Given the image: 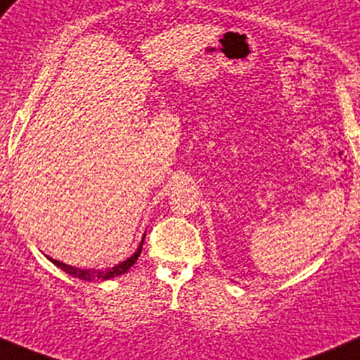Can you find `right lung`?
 <instances>
[{
  "label": "right lung",
  "instance_id": "1",
  "mask_svg": "<svg viewBox=\"0 0 360 360\" xmlns=\"http://www.w3.org/2000/svg\"><path fill=\"white\" fill-rule=\"evenodd\" d=\"M143 243H144V238L141 240V245L137 246L134 255L129 257L127 260L120 262L119 265H115V267H110V269H100V270L78 269V267H72V265L63 264V262H59V260H54V258H51V257H47V258H49V260L56 265V267L64 270V272L70 274V276H72V277L82 278V281H88V282H91V281H108V278H114V277L122 276V274H126L127 270L136 264L137 257L141 255V250H143Z\"/></svg>",
  "mask_w": 360,
  "mask_h": 360
}]
</instances>
